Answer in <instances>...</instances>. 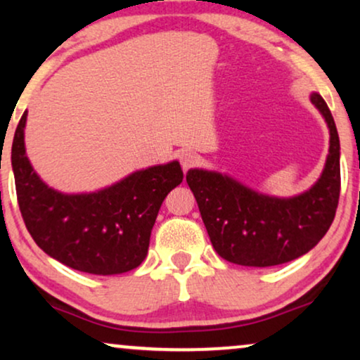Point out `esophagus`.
Returning <instances> with one entry per match:
<instances>
[{
    "mask_svg": "<svg viewBox=\"0 0 360 360\" xmlns=\"http://www.w3.org/2000/svg\"><path fill=\"white\" fill-rule=\"evenodd\" d=\"M179 162L181 166H183V171H189L191 167H194L195 165L199 162V156L195 153H191V151H184L179 154Z\"/></svg>",
    "mask_w": 360,
    "mask_h": 360,
    "instance_id": "esophagus-1",
    "label": "esophagus"
}]
</instances>
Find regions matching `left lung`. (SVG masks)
<instances>
[{
	"label": "left lung",
	"mask_w": 360,
	"mask_h": 360,
	"mask_svg": "<svg viewBox=\"0 0 360 360\" xmlns=\"http://www.w3.org/2000/svg\"><path fill=\"white\" fill-rule=\"evenodd\" d=\"M311 103L329 127V154L311 189L292 195L257 193L217 171L189 169L186 174L198 201L212 248L226 261L269 267L304 256L324 238L334 221L340 193L338 127L319 93Z\"/></svg>",
	"instance_id": "left-lung-1"
}]
</instances>
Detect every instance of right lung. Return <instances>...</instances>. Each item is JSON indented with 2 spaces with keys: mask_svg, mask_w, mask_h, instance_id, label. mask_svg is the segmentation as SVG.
I'll return each instance as SVG.
<instances>
[{
  "mask_svg": "<svg viewBox=\"0 0 360 360\" xmlns=\"http://www.w3.org/2000/svg\"><path fill=\"white\" fill-rule=\"evenodd\" d=\"M26 117L28 111L16 127L11 166L21 216L34 243L48 256L88 274L136 269L148 256L159 207L183 183L179 162L134 171L94 193H61L41 179L26 156Z\"/></svg>",
  "mask_w": 360,
  "mask_h": 360,
  "instance_id": "add662e5",
  "label": "right lung"
}]
</instances>
